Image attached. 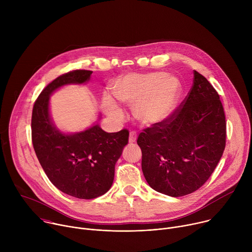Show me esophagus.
<instances>
[{
    "mask_svg": "<svg viewBox=\"0 0 252 252\" xmlns=\"http://www.w3.org/2000/svg\"><path fill=\"white\" fill-rule=\"evenodd\" d=\"M136 138H137V134H136V132H135V131H130V132H129L128 141H129L130 143H132V142H134V141L136 140Z\"/></svg>",
    "mask_w": 252,
    "mask_h": 252,
    "instance_id": "34e87169",
    "label": "esophagus"
}]
</instances>
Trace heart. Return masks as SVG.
I'll return each mask as SVG.
<instances>
[{
    "label": "heart",
    "mask_w": 252,
    "mask_h": 252,
    "mask_svg": "<svg viewBox=\"0 0 252 252\" xmlns=\"http://www.w3.org/2000/svg\"><path fill=\"white\" fill-rule=\"evenodd\" d=\"M112 89L115 97L133 106L135 119L148 126L168 120L175 112L183 94L181 81L162 71L121 76L114 82ZM102 107L111 120H123V110L110 94L103 95Z\"/></svg>",
    "instance_id": "1"
}]
</instances>
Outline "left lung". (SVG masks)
Segmentation results:
<instances>
[{
  "label": "left lung",
  "mask_w": 252,
  "mask_h": 252,
  "mask_svg": "<svg viewBox=\"0 0 252 252\" xmlns=\"http://www.w3.org/2000/svg\"><path fill=\"white\" fill-rule=\"evenodd\" d=\"M225 139L220 95L193 70V85L172 116L137 137L146 181L155 190L173 197L197 190L221 158Z\"/></svg>",
  "instance_id": "obj_1"
}]
</instances>
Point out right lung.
I'll use <instances>...</instances> for the list:
<instances>
[{
  "label": "right lung",
  "mask_w": 252,
  "mask_h": 252,
  "mask_svg": "<svg viewBox=\"0 0 252 252\" xmlns=\"http://www.w3.org/2000/svg\"><path fill=\"white\" fill-rule=\"evenodd\" d=\"M92 73L75 69L58 77L42 91L32 114V141L44 171L58 189L82 199L95 198L111 189L116 162L129 134L126 128L105 132L98 125L66 134L54 126L50 95L63 86L88 82Z\"/></svg>",
  "instance_id": "add662e5"
}]
</instances>
